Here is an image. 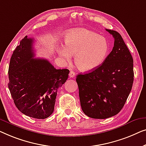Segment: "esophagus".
<instances>
[{
    "mask_svg": "<svg viewBox=\"0 0 146 146\" xmlns=\"http://www.w3.org/2000/svg\"><path fill=\"white\" fill-rule=\"evenodd\" d=\"M69 77L74 78L75 77V73L73 71H71L70 73H69Z\"/></svg>",
    "mask_w": 146,
    "mask_h": 146,
    "instance_id": "34e87169",
    "label": "esophagus"
}]
</instances>
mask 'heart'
I'll use <instances>...</instances> for the list:
<instances>
[{"mask_svg":"<svg viewBox=\"0 0 146 146\" xmlns=\"http://www.w3.org/2000/svg\"><path fill=\"white\" fill-rule=\"evenodd\" d=\"M65 47L60 46L58 53L66 61L75 55V63L83 71H89L100 66L109 51V44L104 37L85 29H77L64 36Z\"/></svg>","mask_w":146,"mask_h":146,"instance_id":"b5f03b06","label":"heart"}]
</instances>
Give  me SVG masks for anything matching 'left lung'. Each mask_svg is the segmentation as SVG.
Instances as JSON below:
<instances>
[{
    "label": "left lung",
    "instance_id": "8db88e82",
    "mask_svg": "<svg viewBox=\"0 0 146 146\" xmlns=\"http://www.w3.org/2000/svg\"><path fill=\"white\" fill-rule=\"evenodd\" d=\"M114 38L112 52L91 72L77 76L81 108L92 118L105 119L124 106L134 82L133 58L121 35L106 29Z\"/></svg>",
    "mask_w": 146,
    "mask_h": 146
}]
</instances>
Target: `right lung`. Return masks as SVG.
I'll return each instance as SVG.
<instances>
[{
  "instance_id": "right-lung-1",
  "label": "right lung",
  "mask_w": 146,
  "mask_h": 146,
  "mask_svg": "<svg viewBox=\"0 0 146 146\" xmlns=\"http://www.w3.org/2000/svg\"><path fill=\"white\" fill-rule=\"evenodd\" d=\"M34 39L26 36L12 53L8 84L12 99L22 113L45 119L53 113L59 87L69 70L55 69L48 60L34 59Z\"/></svg>"
}]
</instances>
